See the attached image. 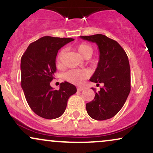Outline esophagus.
Here are the masks:
<instances>
[{
	"label": "esophagus",
	"mask_w": 153,
	"mask_h": 153,
	"mask_svg": "<svg viewBox=\"0 0 153 153\" xmlns=\"http://www.w3.org/2000/svg\"><path fill=\"white\" fill-rule=\"evenodd\" d=\"M77 89H78V91H82L83 90V89H84V88H83V87L78 86V87H77Z\"/></svg>",
	"instance_id": "obj_1"
}]
</instances>
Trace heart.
<instances>
[{"instance_id": "heart-1", "label": "heart", "mask_w": 153, "mask_h": 153, "mask_svg": "<svg viewBox=\"0 0 153 153\" xmlns=\"http://www.w3.org/2000/svg\"><path fill=\"white\" fill-rule=\"evenodd\" d=\"M76 50L78 54L84 59H89L94 53V49L90 45L86 43H82L76 47ZM64 50L59 52L57 57V63L58 65L61 64L62 62ZM88 76V73L83 70H71L68 71L65 75V78L68 82L74 84L80 83L84 79Z\"/></svg>"}]
</instances>
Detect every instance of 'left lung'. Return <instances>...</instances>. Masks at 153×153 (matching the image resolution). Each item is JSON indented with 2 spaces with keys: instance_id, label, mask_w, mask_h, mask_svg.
<instances>
[{
  "instance_id": "left-lung-1",
  "label": "left lung",
  "mask_w": 153,
  "mask_h": 153,
  "mask_svg": "<svg viewBox=\"0 0 153 153\" xmlns=\"http://www.w3.org/2000/svg\"><path fill=\"white\" fill-rule=\"evenodd\" d=\"M80 38L97 44L99 61L90 80L99 85V92L95 88V98L86 103L88 115L96 120L112 118L124 106L131 90L130 67L127 54L115 40L103 34L81 36Z\"/></svg>"
}]
</instances>
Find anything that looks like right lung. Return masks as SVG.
Segmentation results:
<instances>
[{"label":"right lung","mask_w":153,"mask_h":153,"mask_svg":"<svg viewBox=\"0 0 153 153\" xmlns=\"http://www.w3.org/2000/svg\"><path fill=\"white\" fill-rule=\"evenodd\" d=\"M74 40L45 36L31 43L21 59L22 88L31 109L42 118H58L65 111L68 99L77 91L70 82H61L54 90L50 82L54 78L56 57L61 47Z\"/></svg>","instance_id":"right-lung-1"}]
</instances>
